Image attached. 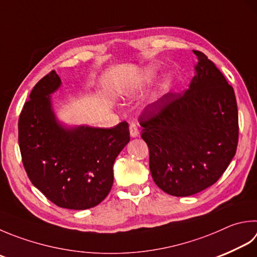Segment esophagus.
Wrapping results in <instances>:
<instances>
[{
    "label": "esophagus",
    "instance_id": "1",
    "mask_svg": "<svg viewBox=\"0 0 257 257\" xmlns=\"http://www.w3.org/2000/svg\"><path fill=\"white\" fill-rule=\"evenodd\" d=\"M139 134H140V132H139V128L137 126V124L131 123L130 124V135H131V137L137 138V137H139Z\"/></svg>",
    "mask_w": 257,
    "mask_h": 257
}]
</instances>
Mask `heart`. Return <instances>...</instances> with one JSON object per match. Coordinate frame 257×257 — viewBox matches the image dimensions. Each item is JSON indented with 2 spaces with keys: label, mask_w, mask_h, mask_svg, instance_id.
Returning <instances> with one entry per match:
<instances>
[{
  "label": "heart",
  "mask_w": 257,
  "mask_h": 257,
  "mask_svg": "<svg viewBox=\"0 0 257 257\" xmlns=\"http://www.w3.org/2000/svg\"><path fill=\"white\" fill-rule=\"evenodd\" d=\"M153 74H154V70L150 69V70L147 71V77H151ZM171 85H172V78H171L170 76H167L166 78H164L163 83L161 84V87H160V89H159L157 95L160 96V95H162L164 93H167V91L170 89ZM119 91H120V94H122L123 96H127V90L126 89H120Z\"/></svg>",
  "instance_id": "heart-1"
}]
</instances>
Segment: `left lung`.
Instances as JSON below:
<instances>
[{
    "mask_svg": "<svg viewBox=\"0 0 257 257\" xmlns=\"http://www.w3.org/2000/svg\"><path fill=\"white\" fill-rule=\"evenodd\" d=\"M195 76L183 94L168 93L140 116L156 185L187 197L214 185L238 143V110L233 87L205 53L193 51Z\"/></svg>",
    "mask_w": 257,
    "mask_h": 257,
    "instance_id": "obj_1",
    "label": "left lung"
}]
</instances>
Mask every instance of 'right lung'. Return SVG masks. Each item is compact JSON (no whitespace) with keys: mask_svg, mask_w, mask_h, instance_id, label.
Instances as JSON below:
<instances>
[{"mask_svg":"<svg viewBox=\"0 0 257 257\" xmlns=\"http://www.w3.org/2000/svg\"><path fill=\"white\" fill-rule=\"evenodd\" d=\"M61 79L52 70L33 87L19 118V145L32 185L58 207L97 206L113 186V166L130 142L128 124L112 128L67 125L58 119L51 95Z\"/></svg>","mask_w":257,"mask_h":257,"instance_id":"add662e5","label":"right lung"}]
</instances>
